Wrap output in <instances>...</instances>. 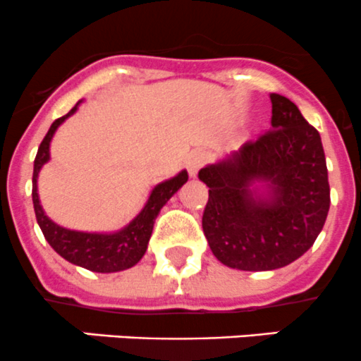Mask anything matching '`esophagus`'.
Here are the masks:
<instances>
[{"instance_id":"34e87169","label":"esophagus","mask_w":361,"mask_h":361,"mask_svg":"<svg viewBox=\"0 0 361 361\" xmlns=\"http://www.w3.org/2000/svg\"><path fill=\"white\" fill-rule=\"evenodd\" d=\"M207 162V154L206 152H194V154L190 155V159L187 160V169H188V174L190 176H195V174L199 173V169L204 166V164Z\"/></svg>"}]
</instances>
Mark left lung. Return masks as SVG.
<instances>
[{
  "label": "left lung",
  "mask_w": 361,
  "mask_h": 361,
  "mask_svg": "<svg viewBox=\"0 0 361 361\" xmlns=\"http://www.w3.org/2000/svg\"><path fill=\"white\" fill-rule=\"evenodd\" d=\"M271 130L199 171L209 188L204 235L214 257L239 271L292 264L314 245L330 207L319 133L288 97L271 94Z\"/></svg>",
  "instance_id": "1"
}]
</instances>
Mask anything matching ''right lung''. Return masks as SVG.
<instances>
[{"instance_id": "add662e5", "label": "right lung", "mask_w": 361, "mask_h": 361, "mask_svg": "<svg viewBox=\"0 0 361 361\" xmlns=\"http://www.w3.org/2000/svg\"><path fill=\"white\" fill-rule=\"evenodd\" d=\"M71 108L68 115L61 116L50 126L49 133L43 137L35 159V169H32V204H35L36 220L43 235L57 253L66 258L71 264L89 269L92 272H118L130 269L143 258L148 248L152 231H154L155 218L162 209V206L187 183L188 173L181 171L171 180L162 181L152 190L150 197L143 209L136 218L113 234H97V232H78L69 231L54 224L43 211L38 197V173L50 159V141L56 134L57 127L78 110V104Z\"/></svg>"}]
</instances>
